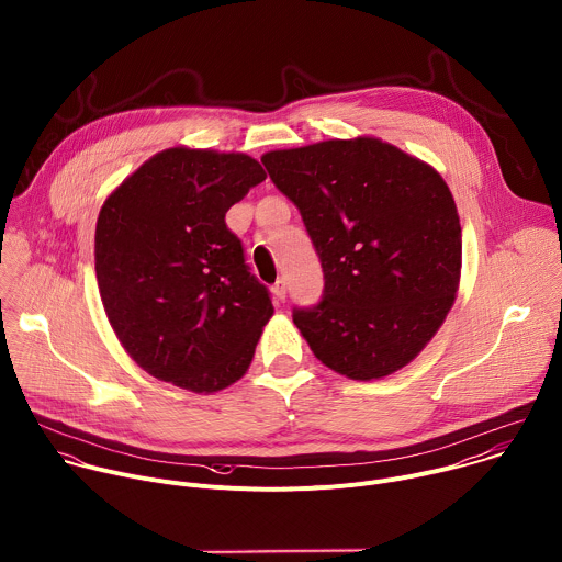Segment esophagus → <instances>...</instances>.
<instances>
[{
  "instance_id": "obj_1",
  "label": "esophagus",
  "mask_w": 562,
  "mask_h": 562,
  "mask_svg": "<svg viewBox=\"0 0 562 562\" xmlns=\"http://www.w3.org/2000/svg\"><path fill=\"white\" fill-rule=\"evenodd\" d=\"M285 281L283 279H279L274 285H272V296L277 299V301H283L285 299Z\"/></svg>"
}]
</instances>
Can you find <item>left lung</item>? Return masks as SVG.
Segmentation results:
<instances>
[{
    "mask_svg": "<svg viewBox=\"0 0 562 562\" xmlns=\"http://www.w3.org/2000/svg\"><path fill=\"white\" fill-rule=\"evenodd\" d=\"M261 161L321 259L323 299L292 316L314 357L352 381L412 363L461 283V221L445 179L368 135L270 150Z\"/></svg>",
    "mask_w": 562,
    "mask_h": 562,
    "instance_id": "8db88e82",
    "label": "left lung"
}]
</instances>
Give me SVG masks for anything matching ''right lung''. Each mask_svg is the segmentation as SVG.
Wrapping results in <instances>:
<instances>
[{
  "label": "right lung",
  "mask_w": 562,
  "mask_h": 562,
  "mask_svg": "<svg viewBox=\"0 0 562 562\" xmlns=\"http://www.w3.org/2000/svg\"><path fill=\"white\" fill-rule=\"evenodd\" d=\"M263 179L250 155L175 146L105 196L97 285L122 348L150 376L212 394L248 372L274 307L226 212Z\"/></svg>",
  "instance_id": "add662e5"
}]
</instances>
